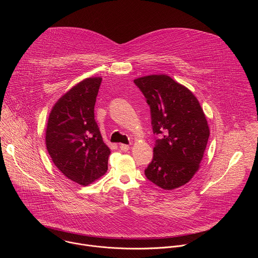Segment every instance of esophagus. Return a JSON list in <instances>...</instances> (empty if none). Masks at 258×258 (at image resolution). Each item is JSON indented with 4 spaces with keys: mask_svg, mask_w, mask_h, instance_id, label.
I'll return each instance as SVG.
<instances>
[{
    "mask_svg": "<svg viewBox=\"0 0 258 258\" xmlns=\"http://www.w3.org/2000/svg\"><path fill=\"white\" fill-rule=\"evenodd\" d=\"M119 148H120V150H122L123 152H126L127 150H130V146H128V145H125V144H120V145H119Z\"/></svg>",
    "mask_w": 258,
    "mask_h": 258,
    "instance_id": "esophagus-1",
    "label": "esophagus"
}]
</instances>
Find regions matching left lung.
Returning a JSON list of instances; mask_svg holds the SVG:
<instances>
[{
    "label": "left lung",
    "mask_w": 258,
    "mask_h": 258,
    "mask_svg": "<svg viewBox=\"0 0 258 258\" xmlns=\"http://www.w3.org/2000/svg\"><path fill=\"white\" fill-rule=\"evenodd\" d=\"M134 83L150 106L153 133L161 136L145 175L164 190L186 185L200 167L209 138L199 101L166 75L147 76Z\"/></svg>",
    "instance_id": "1"
}]
</instances>
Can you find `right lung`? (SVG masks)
I'll list each match as a JSON object with an SVG mask.
<instances>
[{"label": "right lung", "mask_w": 258, "mask_h": 258, "mask_svg": "<svg viewBox=\"0 0 258 258\" xmlns=\"http://www.w3.org/2000/svg\"><path fill=\"white\" fill-rule=\"evenodd\" d=\"M101 78H89L54 105L46 130V146L56 167L69 179L87 186L108 168L110 149L103 142L94 108Z\"/></svg>", "instance_id": "obj_1"}]
</instances>
